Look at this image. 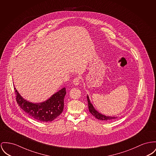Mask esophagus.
<instances>
[{
  "mask_svg": "<svg viewBox=\"0 0 156 156\" xmlns=\"http://www.w3.org/2000/svg\"><path fill=\"white\" fill-rule=\"evenodd\" d=\"M73 83L75 85H78L80 82V77H76L73 79Z\"/></svg>",
  "mask_w": 156,
  "mask_h": 156,
  "instance_id": "34e87169",
  "label": "esophagus"
}]
</instances>
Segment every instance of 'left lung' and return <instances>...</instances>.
I'll return each instance as SVG.
<instances>
[{"label": "left lung", "mask_w": 156, "mask_h": 156, "mask_svg": "<svg viewBox=\"0 0 156 156\" xmlns=\"http://www.w3.org/2000/svg\"><path fill=\"white\" fill-rule=\"evenodd\" d=\"M87 102H88V106H89V112L91 113V114L94 116L96 118L101 120V121H111L112 119H114L116 118V117H112V116H106L105 115L101 114L100 113H99L97 111L95 110V109L94 108L92 104L90 103L89 98L88 96H87Z\"/></svg>", "instance_id": "obj_1"}]
</instances>
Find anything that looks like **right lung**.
Wrapping results in <instances>:
<instances>
[{"instance_id":"1","label":"right lung","mask_w":156,"mask_h":156,"mask_svg":"<svg viewBox=\"0 0 156 156\" xmlns=\"http://www.w3.org/2000/svg\"><path fill=\"white\" fill-rule=\"evenodd\" d=\"M17 104L32 118L41 122H51L62 112L64 99L66 94L64 87L46 101L40 104H32L21 96L14 87Z\"/></svg>"}]
</instances>
